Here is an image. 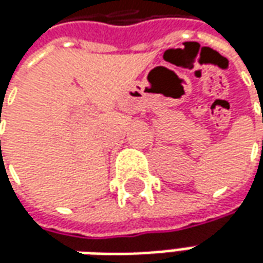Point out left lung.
I'll list each match as a JSON object with an SVG mask.
<instances>
[{
	"instance_id": "obj_1",
	"label": "left lung",
	"mask_w": 263,
	"mask_h": 263,
	"mask_svg": "<svg viewBox=\"0 0 263 263\" xmlns=\"http://www.w3.org/2000/svg\"><path fill=\"white\" fill-rule=\"evenodd\" d=\"M262 116H263V112H262Z\"/></svg>"
}]
</instances>
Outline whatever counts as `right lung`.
Listing matches in <instances>:
<instances>
[{
	"instance_id": "1",
	"label": "right lung",
	"mask_w": 263,
	"mask_h": 263,
	"mask_svg": "<svg viewBox=\"0 0 263 263\" xmlns=\"http://www.w3.org/2000/svg\"><path fill=\"white\" fill-rule=\"evenodd\" d=\"M0 119H1V115H0ZM0 122H1V121H0ZM0 142H1V141H0Z\"/></svg>"
}]
</instances>
